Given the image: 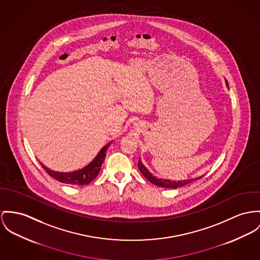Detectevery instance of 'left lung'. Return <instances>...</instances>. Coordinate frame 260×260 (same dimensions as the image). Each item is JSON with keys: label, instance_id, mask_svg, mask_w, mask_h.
Instances as JSON below:
<instances>
[{"label": "left lung", "instance_id": "obj_1", "mask_svg": "<svg viewBox=\"0 0 260 260\" xmlns=\"http://www.w3.org/2000/svg\"><path fill=\"white\" fill-rule=\"evenodd\" d=\"M225 80V79H224ZM225 85L226 87L229 88V83L228 81L225 80ZM138 166H139V169H140V173L148 180L149 182H151L152 184L156 185V186H159V187H163V188H169V189H177L179 187L182 186H185L191 182H193L194 180L201 179L203 177V175L200 177H197L195 179H186V180H180V181H174V180L169 179H162V178H158L156 176H154L144 165L143 163L141 162V160L139 159V163H138Z\"/></svg>", "mask_w": 260, "mask_h": 260}]
</instances>
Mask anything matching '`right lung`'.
<instances>
[{"label":"right lung","mask_w":260,"mask_h":260,"mask_svg":"<svg viewBox=\"0 0 260 260\" xmlns=\"http://www.w3.org/2000/svg\"><path fill=\"white\" fill-rule=\"evenodd\" d=\"M112 141L107 143L98 154L95 156V158L92 160L89 164L84 166L83 168L75 170V171H70V172H59V171H54L48 167H46L44 164L40 163L42 168L47 172V174L56 180H58L61 183H65L68 185L72 186H83L89 184L91 181L95 179L97 175L100 172L102 164L104 160L106 158V152L107 149L109 148L110 144Z\"/></svg>","instance_id":"right-lung-1"}]
</instances>
